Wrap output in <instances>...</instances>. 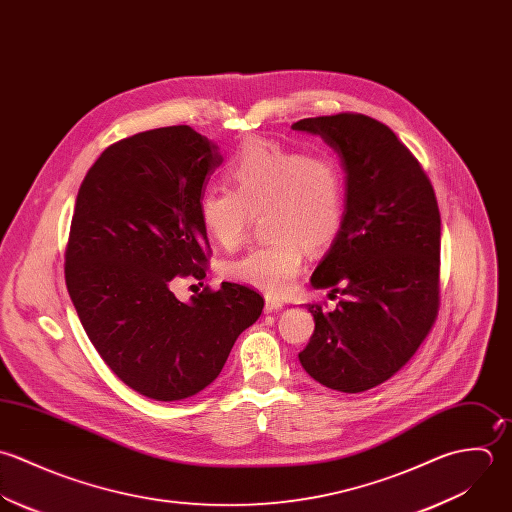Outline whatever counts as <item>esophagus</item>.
I'll use <instances>...</instances> for the list:
<instances>
[{
	"mask_svg": "<svg viewBox=\"0 0 512 512\" xmlns=\"http://www.w3.org/2000/svg\"><path fill=\"white\" fill-rule=\"evenodd\" d=\"M284 308V302L278 300V298H272V296H266V302H264V310L266 314H272V312H280Z\"/></svg>",
	"mask_w": 512,
	"mask_h": 512,
	"instance_id": "esophagus-1",
	"label": "esophagus"
}]
</instances>
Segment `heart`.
Segmentation results:
<instances>
[{
	"label": "heart",
	"instance_id": "obj_1",
	"mask_svg": "<svg viewBox=\"0 0 512 512\" xmlns=\"http://www.w3.org/2000/svg\"><path fill=\"white\" fill-rule=\"evenodd\" d=\"M230 190H210L198 202L200 224L222 248H236L252 214H262L268 242L224 264L226 278L284 294L300 274L306 248H330L343 226L345 178L328 153L306 155L276 141L250 137L224 169Z\"/></svg>",
	"mask_w": 512,
	"mask_h": 512
}]
</instances>
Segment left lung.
Returning a JSON list of instances; mask_svg holds the SVG:
<instances>
[{
	"instance_id": "obj_1",
	"label": "left lung",
	"mask_w": 512,
	"mask_h": 512,
	"mask_svg": "<svg viewBox=\"0 0 512 512\" xmlns=\"http://www.w3.org/2000/svg\"><path fill=\"white\" fill-rule=\"evenodd\" d=\"M292 129L320 135L345 172L343 226L310 280L343 300L334 312L306 306L316 330L298 357L330 389L367 391L413 357L437 318V198L409 149L371 117L340 113Z\"/></svg>"
}]
</instances>
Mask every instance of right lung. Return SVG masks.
Returning a JSON list of instances; mask_svg holds the SVG:
<instances>
[{
	"instance_id": "obj_1",
	"label": "right lung",
	"mask_w": 512,
	"mask_h": 512,
	"mask_svg": "<svg viewBox=\"0 0 512 512\" xmlns=\"http://www.w3.org/2000/svg\"><path fill=\"white\" fill-rule=\"evenodd\" d=\"M222 161L218 145L188 125L145 131L105 149L75 200L71 302L111 371L155 401L208 387L264 308L258 292L232 282L188 302L172 292L180 276H206L198 202Z\"/></svg>"
}]
</instances>
